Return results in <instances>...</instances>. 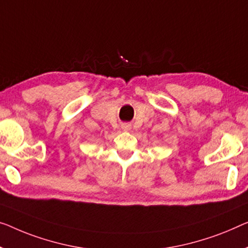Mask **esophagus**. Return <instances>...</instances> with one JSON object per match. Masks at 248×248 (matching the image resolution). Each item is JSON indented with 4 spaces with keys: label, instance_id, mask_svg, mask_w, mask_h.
I'll list each match as a JSON object with an SVG mask.
<instances>
[{
    "label": "esophagus",
    "instance_id": "obj_1",
    "mask_svg": "<svg viewBox=\"0 0 248 248\" xmlns=\"http://www.w3.org/2000/svg\"><path fill=\"white\" fill-rule=\"evenodd\" d=\"M121 128H123V130H124V131H128V130H130V124H124L123 125H121Z\"/></svg>",
    "mask_w": 248,
    "mask_h": 248
}]
</instances>
